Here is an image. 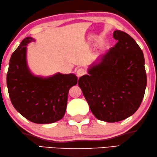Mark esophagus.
I'll list each match as a JSON object with an SVG mask.
<instances>
[{"mask_svg": "<svg viewBox=\"0 0 157 157\" xmlns=\"http://www.w3.org/2000/svg\"><path fill=\"white\" fill-rule=\"evenodd\" d=\"M85 74V70L83 68H79L77 70H76V75H77V76L79 78L81 76H83Z\"/></svg>", "mask_w": 157, "mask_h": 157, "instance_id": "obj_1", "label": "esophagus"}]
</instances>
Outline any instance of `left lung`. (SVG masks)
<instances>
[{"instance_id":"1","label":"left lung","mask_w":157,"mask_h":157,"mask_svg":"<svg viewBox=\"0 0 157 157\" xmlns=\"http://www.w3.org/2000/svg\"><path fill=\"white\" fill-rule=\"evenodd\" d=\"M117 43L98 58L89 75L78 85L97 119L116 122L134 114L144 98L147 84L144 56L133 38L124 31L113 32Z\"/></svg>"}]
</instances>
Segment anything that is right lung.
I'll return each instance as SVG.
<instances>
[{"label":"right lung","instance_id":"add662e5","mask_svg":"<svg viewBox=\"0 0 157 157\" xmlns=\"http://www.w3.org/2000/svg\"><path fill=\"white\" fill-rule=\"evenodd\" d=\"M33 41L26 37L11 55L7 75L9 95L14 108L26 119L51 124L63 118L69 90L78 78L73 74L57 73L46 78L33 75L26 63V45Z\"/></svg>","mask_w":157,"mask_h":157}]
</instances>
